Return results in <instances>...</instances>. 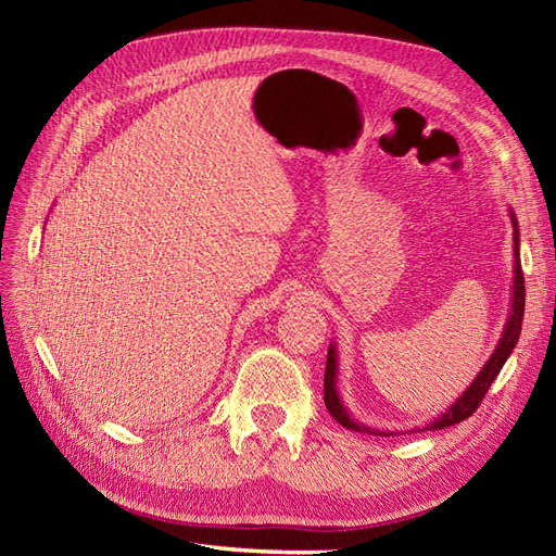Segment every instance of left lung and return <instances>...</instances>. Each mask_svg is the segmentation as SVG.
<instances>
[{
  "label": "left lung",
  "mask_w": 556,
  "mask_h": 556,
  "mask_svg": "<svg viewBox=\"0 0 556 556\" xmlns=\"http://www.w3.org/2000/svg\"><path fill=\"white\" fill-rule=\"evenodd\" d=\"M510 220H513V240H515V277H513V298H510V314H507V321L503 328V336L494 349V354L489 356V361L482 366V370L478 372V377L472 379L470 387L458 395V399L442 412L440 417H435L431 424H426L424 428H417V431H440V428L454 426L458 421L468 419L475 409L480 407L484 393L489 391V387L494 384V379L498 377L501 368L505 366V361L510 358L513 349L517 346L519 332H521V321H525V298H527V289H525V275H521V263H519V224L517 216L510 210ZM324 401L326 407L330 412V417L336 419L338 424H342L349 431L356 433H370V435H391L384 431H377V428H370L366 424L356 421L349 409L342 405V399L338 393V349L336 344L328 346V358H326V375H324Z\"/></svg>",
  "instance_id": "1"
}]
</instances>
